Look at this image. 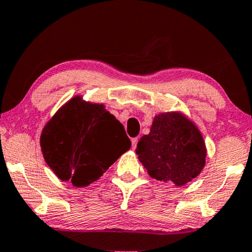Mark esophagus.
I'll return each mask as SVG.
<instances>
[{
  "instance_id": "1",
  "label": "esophagus",
  "mask_w": 252,
  "mask_h": 252,
  "mask_svg": "<svg viewBox=\"0 0 252 252\" xmlns=\"http://www.w3.org/2000/svg\"><path fill=\"white\" fill-rule=\"evenodd\" d=\"M131 144H132V150L137 147V144H138V138H132L131 139Z\"/></svg>"
}]
</instances>
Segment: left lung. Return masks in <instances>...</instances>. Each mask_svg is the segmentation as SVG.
<instances>
[{"label": "left lung", "mask_w": 252, "mask_h": 252, "mask_svg": "<svg viewBox=\"0 0 252 252\" xmlns=\"http://www.w3.org/2000/svg\"><path fill=\"white\" fill-rule=\"evenodd\" d=\"M136 154L152 178L184 186L203 170L207 147L201 131L185 114L164 112L155 115Z\"/></svg>", "instance_id": "1"}]
</instances>
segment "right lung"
<instances>
[{"label":"right lung","instance_id":"right-lung-1","mask_svg":"<svg viewBox=\"0 0 252 252\" xmlns=\"http://www.w3.org/2000/svg\"><path fill=\"white\" fill-rule=\"evenodd\" d=\"M40 141L55 175L75 187L98 180L131 147L125 127L104 104L86 101L81 95L56 112L42 130Z\"/></svg>","mask_w":252,"mask_h":252}]
</instances>
